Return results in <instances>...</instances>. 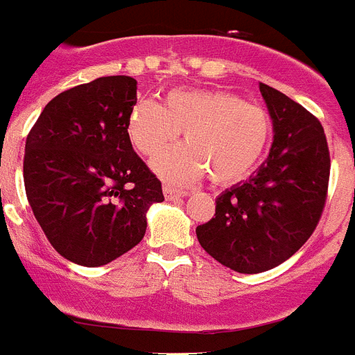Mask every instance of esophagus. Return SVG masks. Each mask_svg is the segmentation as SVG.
Returning a JSON list of instances; mask_svg holds the SVG:
<instances>
[{
	"instance_id": "obj_1",
	"label": "esophagus",
	"mask_w": 355,
	"mask_h": 355,
	"mask_svg": "<svg viewBox=\"0 0 355 355\" xmlns=\"http://www.w3.org/2000/svg\"><path fill=\"white\" fill-rule=\"evenodd\" d=\"M163 193H165V199L174 200L181 199V197H187V190H180V188L172 187V184H163Z\"/></svg>"
}]
</instances>
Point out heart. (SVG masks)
<instances>
[{"label":"heart","instance_id":"obj_1","mask_svg":"<svg viewBox=\"0 0 355 355\" xmlns=\"http://www.w3.org/2000/svg\"><path fill=\"white\" fill-rule=\"evenodd\" d=\"M184 146L153 159L165 180L192 183L206 172L215 184L245 180L258 167L272 139V119L265 108L227 90L174 89L158 105L139 99L128 115V137L135 149L153 156L180 133Z\"/></svg>","mask_w":355,"mask_h":355}]
</instances>
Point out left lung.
<instances>
[{
	"label": "left lung",
	"mask_w": 355,
	"mask_h": 355,
	"mask_svg": "<svg viewBox=\"0 0 355 355\" xmlns=\"http://www.w3.org/2000/svg\"><path fill=\"white\" fill-rule=\"evenodd\" d=\"M274 124L270 155L256 174L216 197L215 216L196 233L200 247L240 274L291 258L311 236L327 199L331 156L318 119L259 83Z\"/></svg>",
	"instance_id": "8db88e82"
}]
</instances>
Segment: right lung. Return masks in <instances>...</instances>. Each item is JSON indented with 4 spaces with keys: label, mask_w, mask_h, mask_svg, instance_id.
Wrapping results in <instances>:
<instances>
[{
    "label": "right lung",
    "mask_w": 355,
    "mask_h": 355,
    "mask_svg": "<svg viewBox=\"0 0 355 355\" xmlns=\"http://www.w3.org/2000/svg\"><path fill=\"white\" fill-rule=\"evenodd\" d=\"M137 80L103 76L53 97L28 133V202L60 256L101 266L144 238L162 183L133 150L128 115Z\"/></svg>",
    "instance_id": "add662e5"
}]
</instances>
